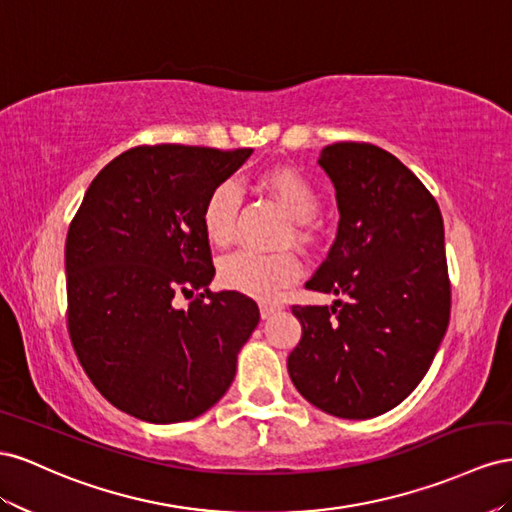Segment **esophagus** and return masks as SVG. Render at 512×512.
Listing matches in <instances>:
<instances>
[{"label": "esophagus", "mask_w": 512, "mask_h": 512, "mask_svg": "<svg viewBox=\"0 0 512 512\" xmlns=\"http://www.w3.org/2000/svg\"><path fill=\"white\" fill-rule=\"evenodd\" d=\"M279 311H281V304H276V302H261L259 304V313L264 319L272 317L274 313H279Z\"/></svg>", "instance_id": "1"}]
</instances>
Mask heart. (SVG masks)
I'll list each match as a JSON object with an SVG mask.
<instances>
[{"label":"heart","instance_id":"b5f03b06","mask_svg":"<svg viewBox=\"0 0 512 512\" xmlns=\"http://www.w3.org/2000/svg\"><path fill=\"white\" fill-rule=\"evenodd\" d=\"M268 191L296 223H309L319 210L315 186L302 173L289 167H274L261 178ZM242 195L236 182H218L201 206L203 236L212 246L223 248L236 236ZM300 276V259L289 253L236 251L221 259L218 279L229 289L259 300H272Z\"/></svg>","mask_w":512,"mask_h":512}]
</instances>
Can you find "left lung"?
<instances>
[{
  "label": "left lung",
  "instance_id": "8db88e82",
  "mask_svg": "<svg viewBox=\"0 0 512 512\" xmlns=\"http://www.w3.org/2000/svg\"><path fill=\"white\" fill-rule=\"evenodd\" d=\"M337 188V240L294 304L302 339L289 377L321 412L364 420L397 407L429 371L450 319L442 212L397 156L362 141L321 150Z\"/></svg>",
  "mask_w": 512,
  "mask_h": 512
}]
</instances>
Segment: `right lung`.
<instances>
[{
    "instance_id": "right-lung-1",
    "label": "right lung",
    "mask_w": 512,
    "mask_h": 512,
    "mask_svg": "<svg viewBox=\"0 0 512 512\" xmlns=\"http://www.w3.org/2000/svg\"><path fill=\"white\" fill-rule=\"evenodd\" d=\"M251 148L137 145L92 180L66 238L68 332L83 371L118 410L193 420L236 377L259 324L253 298L210 291L201 206ZM180 293L195 295L175 310Z\"/></svg>"
}]
</instances>
